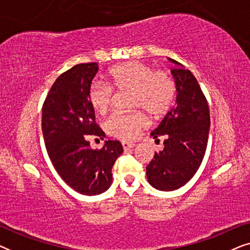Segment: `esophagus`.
I'll use <instances>...</instances> for the list:
<instances>
[{"label": "esophagus", "mask_w": 250, "mask_h": 250, "mask_svg": "<svg viewBox=\"0 0 250 250\" xmlns=\"http://www.w3.org/2000/svg\"><path fill=\"white\" fill-rule=\"evenodd\" d=\"M122 146H123V148H124V150L132 149V148H134V146H135L134 143H128V142H123Z\"/></svg>", "instance_id": "1"}]
</instances>
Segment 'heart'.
<instances>
[{
	"instance_id": "b5f03b06",
	"label": "heart",
	"mask_w": 250,
	"mask_h": 250,
	"mask_svg": "<svg viewBox=\"0 0 250 250\" xmlns=\"http://www.w3.org/2000/svg\"><path fill=\"white\" fill-rule=\"evenodd\" d=\"M107 84L93 82L87 92L88 102L97 114H104L111 104L112 90L129 91V107L146 110L158 118L166 115L175 98V83L163 70H153L140 61H127L108 70ZM146 126V116L140 111L115 112L105 123L109 134L131 141Z\"/></svg>"
}]
</instances>
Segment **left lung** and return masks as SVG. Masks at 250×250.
Returning <instances> with one entry per match:
<instances>
[{"instance_id": "obj_1", "label": "left lung", "mask_w": 250, "mask_h": 250, "mask_svg": "<svg viewBox=\"0 0 250 250\" xmlns=\"http://www.w3.org/2000/svg\"><path fill=\"white\" fill-rule=\"evenodd\" d=\"M172 75L176 84V104L167 112L151 136L164 138V149L155 152L146 166V179L156 189L173 191L192 179L206 152L210 117L200 85L190 70L177 61Z\"/></svg>"}]
</instances>
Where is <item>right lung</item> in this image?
I'll return each mask as SVG.
<instances>
[{
    "label": "right lung",
    "instance_id": "obj_1",
    "mask_svg": "<svg viewBox=\"0 0 250 250\" xmlns=\"http://www.w3.org/2000/svg\"><path fill=\"white\" fill-rule=\"evenodd\" d=\"M98 62L80 63L57 78L42 108V132L51 163L59 176L77 192L95 196L109 189L111 169L122 155L119 141H105L100 150L90 148L88 135L104 139L95 123L87 92Z\"/></svg>",
    "mask_w": 250,
    "mask_h": 250
}]
</instances>
